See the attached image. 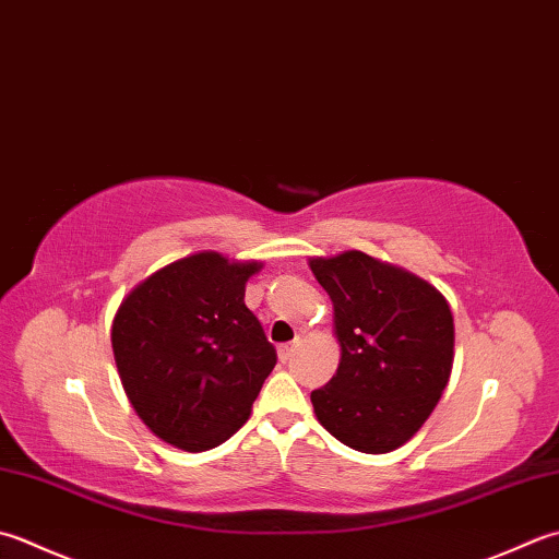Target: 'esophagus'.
<instances>
[{
    "instance_id": "obj_1",
    "label": "esophagus",
    "mask_w": 559,
    "mask_h": 559,
    "mask_svg": "<svg viewBox=\"0 0 559 559\" xmlns=\"http://www.w3.org/2000/svg\"><path fill=\"white\" fill-rule=\"evenodd\" d=\"M298 346H300V338H295V342H290V344H283V346L278 348V358L283 360V364H286V360H290V358H293V354L298 352Z\"/></svg>"
}]
</instances>
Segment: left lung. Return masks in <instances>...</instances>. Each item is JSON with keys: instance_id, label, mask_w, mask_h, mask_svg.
I'll return each instance as SVG.
<instances>
[{"instance_id": "obj_1", "label": "left lung", "mask_w": 559, "mask_h": 559, "mask_svg": "<svg viewBox=\"0 0 559 559\" xmlns=\"http://www.w3.org/2000/svg\"><path fill=\"white\" fill-rule=\"evenodd\" d=\"M334 305L336 376L312 407L336 441L390 453L429 419L453 368V314L431 283L364 251L310 259Z\"/></svg>"}]
</instances>
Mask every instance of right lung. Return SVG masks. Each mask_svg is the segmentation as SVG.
Listing matches in <instances>:
<instances>
[{
	"instance_id": "add662e5",
	"label": "right lung",
	"mask_w": 559,
	"mask_h": 559,
	"mask_svg": "<svg viewBox=\"0 0 559 559\" xmlns=\"http://www.w3.org/2000/svg\"><path fill=\"white\" fill-rule=\"evenodd\" d=\"M261 261L199 251L152 273L114 317L123 390L162 441L189 453L225 443L249 419L276 348L245 305Z\"/></svg>"
}]
</instances>
